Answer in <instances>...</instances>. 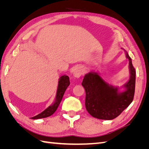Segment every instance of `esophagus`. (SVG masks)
I'll list each match as a JSON object with an SVG mask.
<instances>
[{
    "instance_id": "obj_1",
    "label": "esophagus",
    "mask_w": 149,
    "mask_h": 149,
    "mask_svg": "<svg viewBox=\"0 0 149 149\" xmlns=\"http://www.w3.org/2000/svg\"><path fill=\"white\" fill-rule=\"evenodd\" d=\"M83 74V68L81 66H76L73 70V76L76 78H79Z\"/></svg>"
}]
</instances>
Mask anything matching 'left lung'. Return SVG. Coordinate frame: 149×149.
I'll return each mask as SVG.
<instances>
[{
	"mask_svg": "<svg viewBox=\"0 0 149 149\" xmlns=\"http://www.w3.org/2000/svg\"><path fill=\"white\" fill-rule=\"evenodd\" d=\"M129 60L130 78L120 92L119 88L109 85L102 79L97 73L91 71L84 76L82 86L86 92V109L94 118L103 120H112L119 116L133 101L136 71L132 60L125 49Z\"/></svg>",
	"mask_w": 149,
	"mask_h": 149,
	"instance_id": "left-lung-1",
	"label": "left lung"
}]
</instances>
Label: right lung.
Wrapping results in <instances>:
<instances>
[{
    "label": "right lung",
    "instance_id": "add662e5",
    "mask_svg": "<svg viewBox=\"0 0 149 149\" xmlns=\"http://www.w3.org/2000/svg\"><path fill=\"white\" fill-rule=\"evenodd\" d=\"M70 84V82L68 76L66 75H63L61 76L59 79V81H58V85L55 102H54L52 105L49 106L45 110H44L43 112H42L41 113L33 117V118H31V119H38L45 118H47V117L52 116L54 112L56 111L58 106L60 105L66 89L68 87Z\"/></svg>",
    "mask_w": 149,
    "mask_h": 149
}]
</instances>
